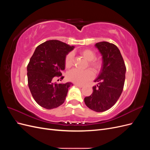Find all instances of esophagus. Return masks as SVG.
Instances as JSON below:
<instances>
[{"mask_svg": "<svg viewBox=\"0 0 150 150\" xmlns=\"http://www.w3.org/2000/svg\"><path fill=\"white\" fill-rule=\"evenodd\" d=\"M76 86H78V87H79V88H83V85H81V84H74Z\"/></svg>", "mask_w": 150, "mask_h": 150, "instance_id": "obj_1", "label": "esophagus"}]
</instances>
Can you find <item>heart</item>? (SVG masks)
Masks as SVG:
<instances>
[{"label":"heart","mask_w":150,"mask_h":150,"mask_svg":"<svg viewBox=\"0 0 150 150\" xmlns=\"http://www.w3.org/2000/svg\"><path fill=\"white\" fill-rule=\"evenodd\" d=\"M79 54L85 59L89 61L88 66L96 73L101 70L103 62L101 59L96 58V52L90 49L81 50ZM74 64V56L72 52L68 53L65 57V66L67 68L71 67ZM94 78V73L91 69L84 71L73 69L67 72V78L69 81L76 84H84Z\"/></svg>","instance_id":"obj_1"}]
</instances>
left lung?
I'll list each match as a JSON object with an SVG mask.
<instances>
[{
	"label": "left lung",
	"mask_w": 150,
	"mask_h": 150,
	"mask_svg": "<svg viewBox=\"0 0 150 150\" xmlns=\"http://www.w3.org/2000/svg\"><path fill=\"white\" fill-rule=\"evenodd\" d=\"M103 56V65L93 87V92L84 98L86 105L96 112H103L111 108L118 100L123 90L126 66L119 49L108 42L95 44Z\"/></svg>",
	"instance_id": "obj_1"
}]
</instances>
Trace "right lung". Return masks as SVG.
Returning <instances> with one entry per match:
<instances>
[{"mask_svg":"<svg viewBox=\"0 0 150 150\" xmlns=\"http://www.w3.org/2000/svg\"><path fill=\"white\" fill-rule=\"evenodd\" d=\"M57 40H49L36 47L27 67L28 86L35 102L47 110L64 103L71 83L57 84V78H64L65 57L74 49Z\"/></svg>","mask_w":150,"mask_h":150,"instance_id":"add662e5","label":"right lung"}]
</instances>
